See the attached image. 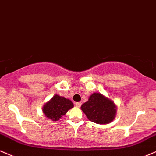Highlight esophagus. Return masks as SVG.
Instances as JSON below:
<instances>
[{
	"mask_svg": "<svg viewBox=\"0 0 156 156\" xmlns=\"http://www.w3.org/2000/svg\"><path fill=\"white\" fill-rule=\"evenodd\" d=\"M74 104H75V106H76V107H81V105H82V103H81V102H76V103H75Z\"/></svg>",
	"mask_w": 156,
	"mask_h": 156,
	"instance_id": "esophagus-1",
	"label": "esophagus"
}]
</instances>
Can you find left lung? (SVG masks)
Listing matches in <instances>:
<instances>
[{"label":"left lung","mask_w":156,"mask_h":156,"mask_svg":"<svg viewBox=\"0 0 156 156\" xmlns=\"http://www.w3.org/2000/svg\"><path fill=\"white\" fill-rule=\"evenodd\" d=\"M89 120L98 124H107L114 120L116 106L112 101L101 93H95L81 107Z\"/></svg>","instance_id":"obj_1"}]
</instances>
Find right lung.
<instances>
[{"mask_svg": "<svg viewBox=\"0 0 156 156\" xmlns=\"http://www.w3.org/2000/svg\"><path fill=\"white\" fill-rule=\"evenodd\" d=\"M73 107L74 104L70 100L55 95L44 106L43 112L49 119L57 121Z\"/></svg>", "mask_w": 156, "mask_h": 156, "instance_id": "right-lung-1", "label": "right lung"}]
</instances>
